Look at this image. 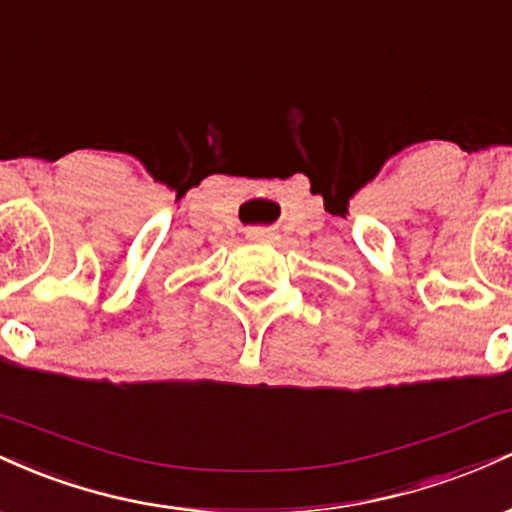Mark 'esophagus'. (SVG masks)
<instances>
[{"label":"esophagus","instance_id":"esophagus-1","mask_svg":"<svg viewBox=\"0 0 512 512\" xmlns=\"http://www.w3.org/2000/svg\"><path fill=\"white\" fill-rule=\"evenodd\" d=\"M252 238H255V240H269V238H272V233H269V231H252Z\"/></svg>","mask_w":512,"mask_h":512}]
</instances>
